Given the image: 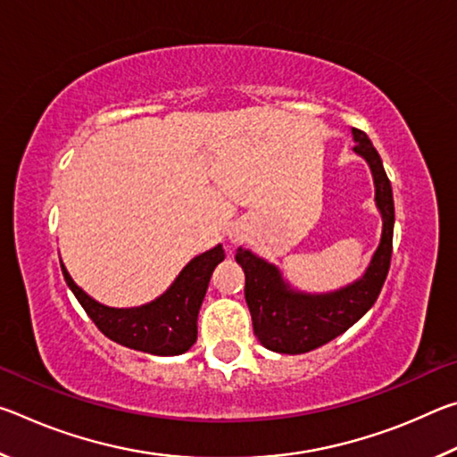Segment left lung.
Wrapping results in <instances>:
<instances>
[{
    "label": "left lung",
    "mask_w": 457,
    "mask_h": 457,
    "mask_svg": "<svg viewBox=\"0 0 457 457\" xmlns=\"http://www.w3.org/2000/svg\"><path fill=\"white\" fill-rule=\"evenodd\" d=\"M354 153L362 154L375 179V199L383 215V236L365 276L353 286L324 296L294 294L280 280L278 270L252 252L237 247L236 262L245 274V303L250 308L253 335L266 349L284 354H300L319 349L343 335L375 304L385 278L389 274L393 252V207L391 181L383 169L373 143L359 129H353Z\"/></svg>",
    "instance_id": "1"
}]
</instances>
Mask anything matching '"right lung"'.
<instances>
[{
  "label": "right lung",
  "mask_w": 457,
  "mask_h": 457,
  "mask_svg": "<svg viewBox=\"0 0 457 457\" xmlns=\"http://www.w3.org/2000/svg\"><path fill=\"white\" fill-rule=\"evenodd\" d=\"M223 260L221 245L193 258L171 288L141 308H108L92 300L74 284L60 262L62 274L84 311L114 343L151 354H181L197 338V314L215 266Z\"/></svg>",
  "instance_id": "add662e5"
}]
</instances>
